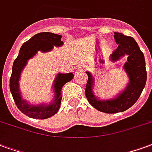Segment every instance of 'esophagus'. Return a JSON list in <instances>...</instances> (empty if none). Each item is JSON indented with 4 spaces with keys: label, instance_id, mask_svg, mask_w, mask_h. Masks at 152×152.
<instances>
[{
    "label": "esophagus",
    "instance_id": "esophagus-1",
    "mask_svg": "<svg viewBox=\"0 0 152 152\" xmlns=\"http://www.w3.org/2000/svg\"><path fill=\"white\" fill-rule=\"evenodd\" d=\"M85 68V66H84L83 65H77V69H83Z\"/></svg>",
    "mask_w": 152,
    "mask_h": 152
}]
</instances>
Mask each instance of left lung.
<instances>
[{
	"mask_svg": "<svg viewBox=\"0 0 152 152\" xmlns=\"http://www.w3.org/2000/svg\"><path fill=\"white\" fill-rule=\"evenodd\" d=\"M114 39L118 47L111 54V60L116 61L125 55H128L127 62L124 69L129 76V82L127 87L116 99L99 100L92 92L93 77L89 72L85 95L90 104L98 111L105 113H116L124 112L134 104L141 96L147 82V70L143 53L140 50L137 42L131 36H126L121 33L114 32Z\"/></svg>",
	"mask_w": 152,
	"mask_h": 152,
	"instance_id": "8db88e82",
	"label": "left lung"
}]
</instances>
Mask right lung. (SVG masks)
Wrapping results in <instances>:
<instances>
[{"instance_id":"add662e5","label":"right lung","mask_w":152,"mask_h":152,"mask_svg":"<svg viewBox=\"0 0 152 152\" xmlns=\"http://www.w3.org/2000/svg\"><path fill=\"white\" fill-rule=\"evenodd\" d=\"M61 35H56L51 32H41L36 34L23 44L21 47L17 58L14 60L12 68L10 88L14 103L18 108L27 117L35 119H46L56 114L59 110L61 102V91L66 83L71 80L74 75L69 74H58L54 83L55 100L53 104L48 105L39 104L37 106L27 104L22 99L18 88V81L21 72L26 65L27 60L35 56L38 51L48 52L52 50L53 46L60 47L63 44L61 41Z\"/></svg>"}]
</instances>
